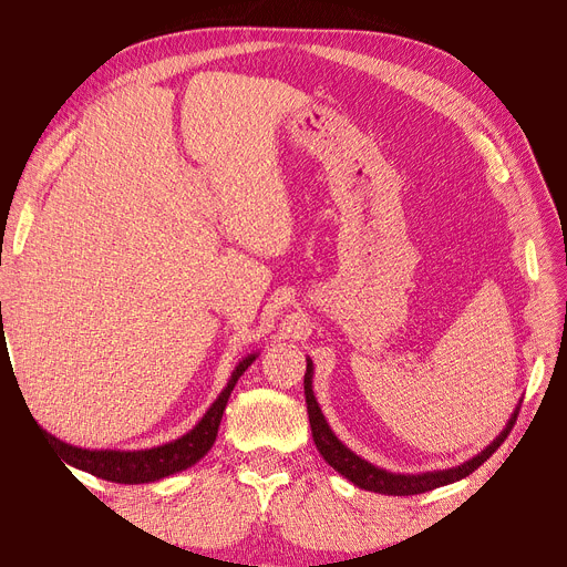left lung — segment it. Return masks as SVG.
Here are the masks:
<instances>
[{
    "instance_id": "obj_1",
    "label": "left lung",
    "mask_w": 567,
    "mask_h": 567,
    "mask_svg": "<svg viewBox=\"0 0 567 567\" xmlns=\"http://www.w3.org/2000/svg\"><path fill=\"white\" fill-rule=\"evenodd\" d=\"M312 379H315V364L312 359L307 357V373H305V402H307V414H310V425H312V437L319 454L326 458V463L333 471H338L342 477H348L352 485L369 489V492H379V494H388V496H409V494H423L431 492L435 487H444L452 485L456 480L471 475L477 466L499 450V444L506 440V435L511 433L513 423L518 419V409L513 411L508 423L504 425V431L496 435L483 452H477L473 458L463 461L461 466L454 468H442V471H425V473H390L385 468L373 466L367 458L357 456L350 447L342 444L336 433L331 431L329 421L321 414V406L315 398L312 390Z\"/></svg>"
}]
</instances>
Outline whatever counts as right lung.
Instances as JSON below:
<instances>
[{
	"label": "right lung",
	"instance_id": "right-lung-1",
	"mask_svg": "<svg viewBox=\"0 0 567 567\" xmlns=\"http://www.w3.org/2000/svg\"><path fill=\"white\" fill-rule=\"evenodd\" d=\"M2 307V302H0ZM4 348V346H2ZM260 352H252L244 357L241 362L236 364L231 371V379L217 394V400L210 404V409L205 411L203 419L188 431L186 435L165 442L161 447H151V450H84L75 447V444H68L51 433L42 431L59 454L63 456L65 463H71L73 468H80L84 473H92L101 480H111V483L120 485H142V483H156V480H163L167 475H175L179 471L192 468L196 461H200L205 454L210 452L215 444L217 431H219V421L221 414H225V406L229 402V394L234 385L241 379L244 371L255 362V357Z\"/></svg>",
	"mask_w": 567,
	"mask_h": 567
}]
</instances>
